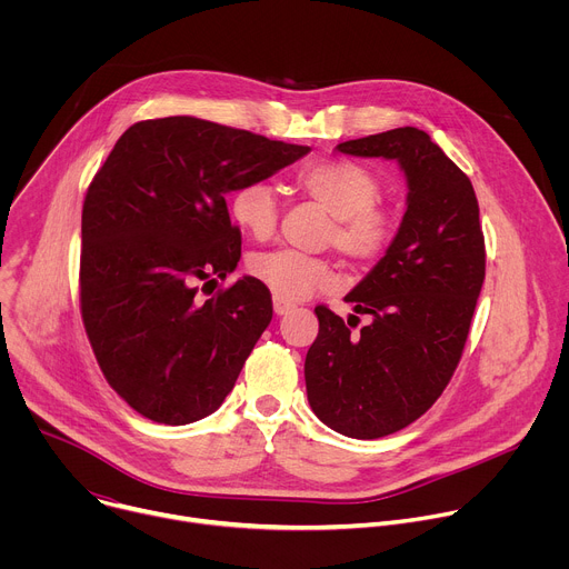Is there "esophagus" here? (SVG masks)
<instances>
[{"instance_id": "obj_1", "label": "esophagus", "mask_w": 569, "mask_h": 569, "mask_svg": "<svg viewBox=\"0 0 569 569\" xmlns=\"http://www.w3.org/2000/svg\"><path fill=\"white\" fill-rule=\"evenodd\" d=\"M272 306H274V315H279V317H281V315H288V312L295 308L292 303H288V301H283V299H277V297H274Z\"/></svg>"}]
</instances>
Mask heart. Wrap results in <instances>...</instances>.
<instances>
[{
	"mask_svg": "<svg viewBox=\"0 0 569 569\" xmlns=\"http://www.w3.org/2000/svg\"><path fill=\"white\" fill-rule=\"evenodd\" d=\"M297 187L333 216L327 240L349 261L367 266L385 257L398 231V216L380 202L382 182L376 171L349 159H327L306 167ZM279 191L268 180L238 184L229 198L231 220L254 238H268L279 220ZM250 272L277 299L297 301L340 283L336 266L297 250H270L250 257Z\"/></svg>",
	"mask_w": 569,
	"mask_h": 569,
	"instance_id": "obj_1",
	"label": "heart"
}]
</instances>
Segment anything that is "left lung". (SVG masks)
<instances>
[{
	"label": "left lung",
	"mask_w": 569,
	"mask_h": 569,
	"mask_svg": "<svg viewBox=\"0 0 569 569\" xmlns=\"http://www.w3.org/2000/svg\"><path fill=\"white\" fill-rule=\"evenodd\" d=\"M338 150L396 159L410 189L391 248L345 297L369 323L353 333L351 321L317 306L303 365L317 419L378 439L415 423L450 382L486 274L483 233L470 180L428 132L405 126Z\"/></svg>",
	"instance_id": "left-lung-1"
}]
</instances>
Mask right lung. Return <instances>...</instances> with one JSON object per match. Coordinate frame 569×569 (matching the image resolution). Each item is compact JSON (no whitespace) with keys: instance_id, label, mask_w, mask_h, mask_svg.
<instances>
[{"instance_id":"add662e5","label":"right lung","mask_w":569,"mask_h":569,"mask_svg":"<svg viewBox=\"0 0 569 569\" xmlns=\"http://www.w3.org/2000/svg\"><path fill=\"white\" fill-rule=\"evenodd\" d=\"M308 150L196 117L139 121L114 143L83 202L80 312L106 380L141 417L187 426L233 389L272 299L254 277L198 297L240 259L224 196Z\"/></svg>"}]
</instances>
